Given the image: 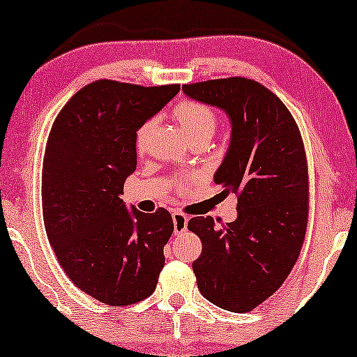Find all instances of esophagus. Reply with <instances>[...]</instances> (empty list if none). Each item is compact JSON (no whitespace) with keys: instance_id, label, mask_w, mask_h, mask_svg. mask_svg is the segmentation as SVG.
<instances>
[{"instance_id":"1","label":"esophagus","mask_w":357,"mask_h":357,"mask_svg":"<svg viewBox=\"0 0 357 357\" xmlns=\"http://www.w3.org/2000/svg\"><path fill=\"white\" fill-rule=\"evenodd\" d=\"M188 222L189 218L185 217L184 213L181 212H173V227H174V234H181L188 229Z\"/></svg>"}]
</instances>
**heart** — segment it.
<instances>
[{
	"label": "heart",
	"mask_w": 357,
	"mask_h": 357,
	"mask_svg": "<svg viewBox=\"0 0 357 357\" xmlns=\"http://www.w3.org/2000/svg\"><path fill=\"white\" fill-rule=\"evenodd\" d=\"M173 116L190 142H195V140H210V137H212L215 132V129H217L218 123L217 114H215L212 108L204 103L192 102V100L181 102L178 107L174 108ZM152 129V119L144 123L142 126L137 129V132H135V149H137V152H144Z\"/></svg>",
	"instance_id": "obj_1"
}]
</instances>
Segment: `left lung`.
I'll use <instances>...</instances> for the list:
<instances>
[{
    "label": "left lung",
    "instance_id": "left-lung-1",
    "mask_svg": "<svg viewBox=\"0 0 357 357\" xmlns=\"http://www.w3.org/2000/svg\"><path fill=\"white\" fill-rule=\"evenodd\" d=\"M183 92L228 116L229 145L213 181L238 194L234 222L189 220L202 241L192 270L205 299L248 312L283 284L301 252L309 199L303 139L283 102L255 80H205Z\"/></svg>",
    "mask_w": 357,
    "mask_h": 357
}]
</instances>
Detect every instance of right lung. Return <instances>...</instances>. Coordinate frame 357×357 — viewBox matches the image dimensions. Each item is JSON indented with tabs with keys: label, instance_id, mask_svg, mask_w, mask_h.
<instances>
[{
	"label": "right lung",
	"instance_id": "add662e5",
	"mask_svg": "<svg viewBox=\"0 0 357 357\" xmlns=\"http://www.w3.org/2000/svg\"><path fill=\"white\" fill-rule=\"evenodd\" d=\"M178 92L176 84L97 80L69 100L50 132L42 176L48 241L73 283L103 304H134L157 288L172 215L128 208L119 195L137 167L135 132Z\"/></svg>",
	"mask_w": 357,
	"mask_h": 357
}]
</instances>
